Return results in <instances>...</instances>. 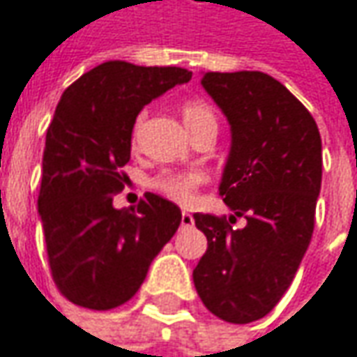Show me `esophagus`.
<instances>
[{
	"mask_svg": "<svg viewBox=\"0 0 357 357\" xmlns=\"http://www.w3.org/2000/svg\"><path fill=\"white\" fill-rule=\"evenodd\" d=\"M190 225H194V215L188 213V211H183L181 213V227H190Z\"/></svg>",
	"mask_w": 357,
	"mask_h": 357,
	"instance_id": "esophagus-1",
	"label": "esophagus"
}]
</instances>
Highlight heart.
<instances>
[{
	"label": "heart",
	"instance_id": "obj_1",
	"mask_svg": "<svg viewBox=\"0 0 357 357\" xmlns=\"http://www.w3.org/2000/svg\"><path fill=\"white\" fill-rule=\"evenodd\" d=\"M181 117H183L185 128L192 133L204 126H218L213 107L204 100L185 101L181 105ZM139 121H142V117L137 119V126H139ZM206 181H208V176L202 169H165L155 178L149 179V188L176 204L188 206L194 202L197 190Z\"/></svg>",
	"mask_w": 357,
	"mask_h": 357
}]
</instances>
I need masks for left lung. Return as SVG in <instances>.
Returning a JSON list of instances; mask_svg holds the SVG:
<instances>
[{"mask_svg":"<svg viewBox=\"0 0 357 357\" xmlns=\"http://www.w3.org/2000/svg\"><path fill=\"white\" fill-rule=\"evenodd\" d=\"M202 86L231 128L220 195L234 215L194 213L208 238L194 284L213 316L250 324L282 300L310 245L321 137L302 101L268 73L208 71ZM236 215L245 228L231 225Z\"/></svg>","mask_w":357,"mask_h":357,"instance_id":"8db88e82","label":"left lung"}]
</instances>
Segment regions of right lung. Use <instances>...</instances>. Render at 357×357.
Returning a JSON list of instances; mask_svg holds the SVG:
<instances>
[{"instance_id":"obj_1","label":"right lung","mask_w":357,"mask_h":357,"mask_svg":"<svg viewBox=\"0 0 357 357\" xmlns=\"http://www.w3.org/2000/svg\"><path fill=\"white\" fill-rule=\"evenodd\" d=\"M183 68L105 61L61 96L47 128L38 211L55 286L71 303L112 310L144 284L153 257L174 238L181 211L146 194L116 209L137 114L167 89L188 84Z\"/></svg>"}]
</instances>
